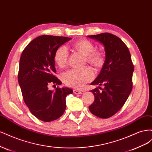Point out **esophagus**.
Listing matches in <instances>:
<instances>
[{
	"instance_id": "1",
	"label": "esophagus",
	"mask_w": 152,
	"mask_h": 152,
	"mask_svg": "<svg viewBox=\"0 0 152 152\" xmlns=\"http://www.w3.org/2000/svg\"><path fill=\"white\" fill-rule=\"evenodd\" d=\"M73 93L75 94H81L82 93L80 91H79L77 89H74V90H73Z\"/></svg>"
}]
</instances>
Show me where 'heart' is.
<instances>
[{"label": "heart", "mask_w": 152, "mask_h": 152, "mask_svg": "<svg viewBox=\"0 0 152 152\" xmlns=\"http://www.w3.org/2000/svg\"><path fill=\"white\" fill-rule=\"evenodd\" d=\"M75 49L86 55V60L90 65L95 67H99L103 63V53L98 50H94L93 44L88 40L81 39L77 40L73 44ZM68 49L62 45L57 49L54 53V61L59 67L66 65L68 58ZM94 77V72L89 66L83 68H73L63 73L62 80L66 86L80 89L84 85L91 81Z\"/></svg>", "instance_id": "b5f03b06"}]
</instances>
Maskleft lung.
<instances>
[{
  "mask_svg": "<svg viewBox=\"0 0 152 152\" xmlns=\"http://www.w3.org/2000/svg\"><path fill=\"white\" fill-rule=\"evenodd\" d=\"M88 37L104 45L106 54L102 70L91 84L103 85L104 87L102 91L98 87L91 91L94 101L89 109L96 117L108 118L122 108L131 93L134 65L129 50L116 35L103 33Z\"/></svg>",
  "mask_w": 152,
  "mask_h": 152,
  "instance_id": "left-lung-1",
  "label": "left lung"
}]
</instances>
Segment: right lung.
Here are the masks:
<instances>
[{
    "mask_svg": "<svg viewBox=\"0 0 152 152\" xmlns=\"http://www.w3.org/2000/svg\"><path fill=\"white\" fill-rule=\"evenodd\" d=\"M71 39L41 35L31 40L21 55L18 79L23 98L30 112L44 122L60 117L66 109V96L73 93L67 87H57L55 91L48 88L50 83L61 84L54 75V56L57 49Z\"/></svg>",
    "mask_w": 152,
    "mask_h": 152,
    "instance_id": "obj_1",
    "label": "right lung"
}]
</instances>
